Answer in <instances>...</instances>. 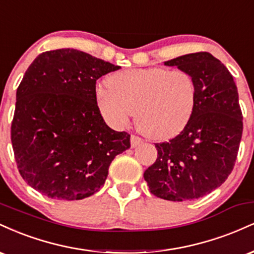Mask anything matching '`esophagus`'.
<instances>
[{"label": "esophagus", "mask_w": 254, "mask_h": 254, "mask_svg": "<svg viewBox=\"0 0 254 254\" xmlns=\"http://www.w3.org/2000/svg\"><path fill=\"white\" fill-rule=\"evenodd\" d=\"M130 141H131V147H137V145H139L142 143V139L139 138L138 136H135V135H132L131 136V138H130Z\"/></svg>", "instance_id": "34e87169"}]
</instances>
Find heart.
<instances>
[{
  "instance_id": "b5f03b06",
  "label": "heart",
  "mask_w": 254,
  "mask_h": 254,
  "mask_svg": "<svg viewBox=\"0 0 254 254\" xmlns=\"http://www.w3.org/2000/svg\"><path fill=\"white\" fill-rule=\"evenodd\" d=\"M95 99L105 121L122 129L135 112L137 129L150 138H167L190 121L197 100V84L189 71L161 66L127 69L99 86Z\"/></svg>"
}]
</instances>
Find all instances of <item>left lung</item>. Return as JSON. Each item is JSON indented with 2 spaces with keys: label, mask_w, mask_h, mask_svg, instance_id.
<instances>
[{
  "label": "left lung",
  "mask_w": 254,
  "mask_h": 254,
  "mask_svg": "<svg viewBox=\"0 0 254 254\" xmlns=\"http://www.w3.org/2000/svg\"><path fill=\"white\" fill-rule=\"evenodd\" d=\"M165 65L194 77L196 106L179 135L155 144L157 159L143 177L154 196L197 199L222 185L234 168L244 127L238 88L228 69L209 52L184 55Z\"/></svg>",
  "instance_id": "1"
}]
</instances>
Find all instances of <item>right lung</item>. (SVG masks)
<instances>
[{
  "instance_id": "add662e5",
  "label": "right lung",
  "mask_w": 254,
  "mask_h": 254,
  "mask_svg": "<svg viewBox=\"0 0 254 254\" xmlns=\"http://www.w3.org/2000/svg\"><path fill=\"white\" fill-rule=\"evenodd\" d=\"M119 65L86 52L60 49L40 54L16 90L10 138L17 170L31 188L54 199L92 196L105 184L130 135L105 123L97 80Z\"/></svg>"
}]
</instances>
